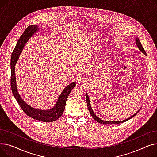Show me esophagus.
Returning a JSON list of instances; mask_svg holds the SVG:
<instances>
[{
	"label": "esophagus",
	"mask_w": 157,
	"mask_h": 157,
	"mask_svg": "<svg viewBox=\"0 0 157 157\" xmlns=\"http://www.w3.org/2000/svg\"><path fill=\"white\" fill-rule=\"evenodd\" d=\"M85 81V80L84 79V78H79L78 80V83H79V84H83Z\"/></svg>",
	"instance_id": "obj_1"
}]
</instances>
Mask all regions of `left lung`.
<instances>
[{"mask_svg": "<svg viewBox=\"0 0 157 157\" xmlns=\"http://www.w3.org/2000/svg\"><path fill=\"white\" fill-rule=\"evenodd\" d=\"M135 40H136V44H137L138 48L139 49V50L141 51L143 54H144L145 55H146V53L144 49H143V46H142V45H141V42H140V40H139V38H138L137 37H136ZM85 96H86V103H87L88 109V110H89V111H90V114H91L92 117L95 120H96L98 123H101V124H102V125L118 124V123H123V122H125V121H127V120L131 119L132 118L134 117V116H136V115L139 112L140 109H141V108H140L135 114H134L132 115V116H131L130 117H129V118H127V119H125V120H121V121H105V120H103L101 119L100 118H98V117H97V115H96V114L94 113V112L93 111V109H92V108L91 105H90V99H89V97H88V95L87 93H86Z\"/></svg>", "mask_w": 157, "mask_h": 157, "instance_id": "8db88e82", "label": "left lung"}]
</instances>
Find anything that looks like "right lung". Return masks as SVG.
Returning a JSON list of instances; mask_svg holds the SVG:
<instances>
[{"label": "right lung", "mask_w": 157, "mask_h": 157, "mask_svg": "<svg viewBox=\"0 0 157 157\" xmlns=\"http://www.w3.org/2000/svg\"><path fill=\"white\" fill-rule=\"evenodd\" d=\"M39 30V29L36 25H32L29 26L24 31L23 34L18 40V43L12 52L11 56V86L14 98L17 101L21 109L25 113L27 116L39 121L52 122L56 120L62 115L68 96L69 95L72 88L76 85V82H72V83L64 88L62 90V92L59 97V98H58L55 105L49 109L43 110L32 108L22 99V98L19 94V92H18L17 86H16L14 66L19 59L25 45L28 42L29 39L32 37V36Z\"/></svg>", "instance_id": "1"}]
</instances>
